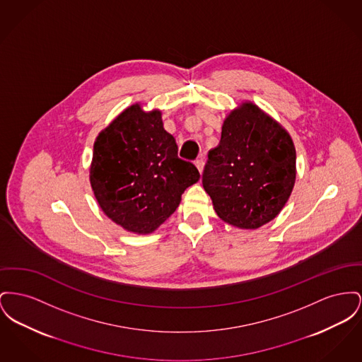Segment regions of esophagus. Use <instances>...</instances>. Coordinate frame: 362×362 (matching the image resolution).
I'll use <instances>...</instances> for the list:
<instances>
[{
	"label": "esophagus",
	"mask_w": 362,
	"mask_h": 362,
	"mask_svg": "<svg viewBox=\"0 0 362 362\" xmlns=\"http://www.w3.org/2000/svg\"><path fill=\"white\" fill-rule=\"evenodd\" d=\"M194 164H195V167L199 170V173H202V170H204V160H202V158H198V160L194 161Z\"/></svg>",
	"instance_id": "obj_1"
}]
</instances>
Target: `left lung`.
Wrapping results in <instances>:
<instances>
[{
    "mask_svg": "<svg viewBox=\"0 0 362 362\" xmlns=\"http://www.w3.org/2000/svg\"><path fill=\"white\" fill-rule=\"evenodd\" d=\"M296 158L293 139L265 112L252 103L233 110L202 173L217 216L246 230L274 220L293 192Z\"/></svg>",
    "mask_w": 362,
    "mask_h": 362,
    "instance_id": "left-lung-1",
    "label": "left lung"
}]
</instances>
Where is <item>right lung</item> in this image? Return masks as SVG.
Here are the masks:
<instances>
[{
    "label": "right lung",
    "mask_w": 362,
    "mask_h": 362,
    "mask_svg": "<svg viewBox=\"0 0 362 362\" xmlns=\"http://www.w3.org/2000/svg\"><path fill=\"white\" fill-rule=\"evenodd\" d=\"M195 165L179 158L175 138L163 127L161 112L132 105L97 138L90 183L101 209L124 230L150 234L197 183Z\"/></svg>",
    "instance_id": "1"
}]
</instances>
